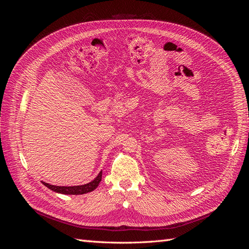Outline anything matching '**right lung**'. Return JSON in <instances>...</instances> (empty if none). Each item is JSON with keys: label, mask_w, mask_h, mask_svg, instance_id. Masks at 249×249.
I'll use <instances>...</instances> for the list:
<instances>
[{"label": "right lung", "mask_w": 249, "mask_h": 249, "mask_svg": "<svg viewBox=\"0 0 249 249\" xmlns=\"http://www.w3.org/2000/svg\"><path fill=\"white\" fill-rule=\"evenodd\" d=\"M102 171L97 175V177L91 180V182L85 184V185H81V186H54V185H50L48 183L42 182V184L48 187L49 189H51L52 191L57 192V193H61V194H72V195H79V194H85L88 192L93 191L95 188L99 186V184L101 183L102 180Z\"/></svg>", "instance_id": "add662e5"}]
</instances>
